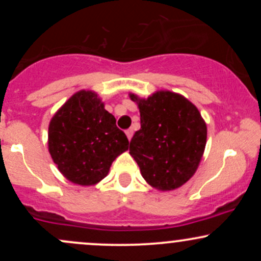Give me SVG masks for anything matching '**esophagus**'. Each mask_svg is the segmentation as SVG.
<instances>
[{
	"label": "esophagus",
	"instance_id": "obj_1",
	"mask_svg": "<svg viewBox=\"0 0 261 261\" xmlns=\"http://www.w3.org/2000/svg\"><path fill=\"white\" fill-rule=\"evenodd\" d=\"M125 134H126L127 139H128V141H130L131 139H133V135H134V130H133V128H128V130H126V131H125Z\"/></svg>",
	"mask_w": 261,
	"mask_h": 261
}]
</instances>
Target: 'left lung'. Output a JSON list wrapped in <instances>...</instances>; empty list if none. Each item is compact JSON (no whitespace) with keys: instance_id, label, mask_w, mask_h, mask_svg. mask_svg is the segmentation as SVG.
Wrapping results in <instances>:
<instances>
[{"instance_id":"8db88e82","label":"left lung","mask_w":261,"mask_h":261,"mask_svg":"<svg viewBox=\"0 0 261 261\" xmlns=\"http://www.w3.org/2000/svg\"><path fill=\"white\" fill-rule=\"evenodd\" d=\"M140 110L141 128L130 154L148 185L161 191L180 188L197 170L205 151L207 126L184 95L157 91L148 98L128 93Z\"/></svg>"}]
</instances>
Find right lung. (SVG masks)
Masks as SVG:
<instances>
[{"label": "right lung", "mask_w": 261, "mask_h": 261, "mask_svg": "<svg viewBox=\"0 0 261 261\" xmlns=\"http://www.w3.org/2000/svg\"><path fill=\"white\" fill-rule=\"evenodd\" d=\"M115 122L99 95L89 89L74 93L54 114L49 153L67 180L91 187L106 178L115 158L128 149L126 135Z\"/></svg>", "instance_id": "obj_1"}]
</instances>
